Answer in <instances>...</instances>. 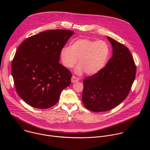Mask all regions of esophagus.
I'll return each mask as SVG.
<instances>
[{"label": "esophagus", "mask_w": 150, "mask_h": 150, "mask_svg": "<svg viewBox=\"0 0 150 150\" xmlns=\"http://www.w3.org/2000/svg\"><path fill=\"white\" fill-rule=\"evenodd\" d=\"M79 80V78H78V77L74 76V75H73V76H72L71 82H72V83H74V82H77V81H78Z\"/></svg>", "instance_id": "1"}]
</instances>
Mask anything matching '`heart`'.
<instances>
[{
  "label": "heart",
  "mask_w": 150,
  "mask_h": 150,
  "mask_svg": "<svg viewBox=\"0 0 150 150\" xmlns=\"http://www.w3.org/2000/svg\"><path fill=\"white\" fill-rule=\"evenodd\" d=\"M110 53L109 46L105 41L79 38L74 41L71 46L62 49L60 59L63 65L69 69L75 66L79 59L75 72L81 75L85 72L93 75L104 68Z\"/></svg>",
  "instance_id": "b5f03b06"
}]
</instances>
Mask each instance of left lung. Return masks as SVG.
<instances>
[{
	"label": "left lung",
	"mask_w": 150,
	"mask_h": 150,
	"mask_svg": "<svg viewBox=\"0 0 150 150\" xmlns=\"http://www.w3.org/2000/svg\"><path fill=\"white\" fill-rule=\"evenodd\" d=\"M107 38L113 47L112 58L101 71L83 80V104L94 112L108 111L120 104L129 94L136 75V65L129 50Z\"/></svg>",
	"instance_id": "8db88e82"
}]
</instances>
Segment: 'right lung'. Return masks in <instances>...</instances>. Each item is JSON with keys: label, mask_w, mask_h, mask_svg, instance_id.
Returning <instances> with one entry per match:
<instances>
[{"label": "right lung", "mask_w": 150, "mask_h": 150, "mask_svg": "<svg viewBox=\"0 0 150 150\" xmlns=\"http://www.w3.org/2000/svg\"><path fill=\"white\" fill-rule=\"evenodd\" d=\"M74 33L64 30L41 32L19 46L12 63V75L18 95L30 105L51 108L70 85L72 74L59 62L62 49Z\"/></svg>", "instance_id": "right-lung-1"}]
</instances>
